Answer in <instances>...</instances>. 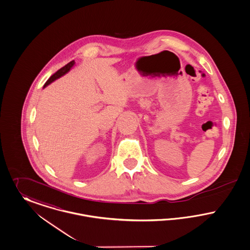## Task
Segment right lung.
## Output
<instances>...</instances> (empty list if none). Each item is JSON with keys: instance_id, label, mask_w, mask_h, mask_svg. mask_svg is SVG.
<instances>
[{"instance_id": "1", "label": "right lung", "mask_w": 250, "mask_h": 250, "mask_svg": "<svg viewBox=\"0 0 250 250\" xmlns=\"http://www.w3.org/2000/svg\"><path fill=\"white\" fill-rule=\"evenodd\" d=\"M74 60L73 61H71V62H69L68 64H66L64 67H62L61 69H59V71L57 72V73H55V74H53L47 81H46V83L44 84V87H46L47 85H49L50 83H52L53 81H55L56 79H58L59 78L60 76H62V75H64V74H66V73H68L69 71H70V69L74 66Z\"/></svg>"}]
</instances>
